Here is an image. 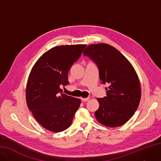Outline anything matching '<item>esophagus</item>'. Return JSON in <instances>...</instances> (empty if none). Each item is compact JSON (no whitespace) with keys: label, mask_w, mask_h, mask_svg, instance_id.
<instances>
[{"label":"esophagus","mask_w":161,"mask_h":161,"mask_svg":"<svg viewBox=\"0 0 161 161\" xmlns=\"http://www.w3.org/2000/svg\"><path fill=\"white\" fill-rule=\"evenodd\" d=\"M90 99V98H81V100L82 102H86L87 100H88Z\"/></svg>","instance_id":"1"}]
</instances>
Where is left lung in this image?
I'll return each mask as SVG.
<instances>
[{"mask_svg": "<svg viewBox=\"0 0 161 161\" xmlns=\"http://www.w3.org/2000/svg\"><path fill=\"white\" fill-rule=\"evenodd\" d=\"M83 54L97 65L100 81L110 85L106 88V96L97 98L96 119L110 127L125 124L137 110L141 100V85L136 70L123 54L107 43L89 45Z\"/></svg>", "mask_w": 161, "mask_h": 161, "instance_id": "8db88e82", "label": "left lung"}]
</instances>
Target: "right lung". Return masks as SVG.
Listing matches in <instances>:
<instances>
[{"label":"right lung","mask_w":161,"mask_h":161,"mask_svg":"<svg viewBox=\"0 0 161 161\" xmlns=\"http://www.w3.org/2000/svg\"><path fill=\"white\" fill-rule=\"evenodd\" d=\"M85 44L55 46L44 53L30 73L25 99L29 110L45 129L52 132L67 130L81 103L79 98L63 93L68 73L79 59Z\"/></svg>","instance_id":"1"}]
</instances>
